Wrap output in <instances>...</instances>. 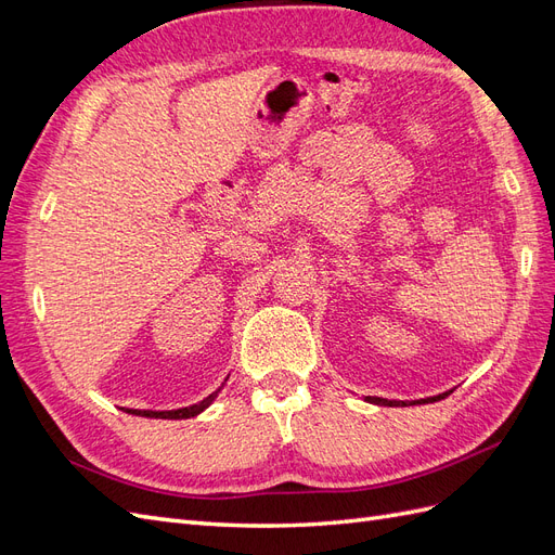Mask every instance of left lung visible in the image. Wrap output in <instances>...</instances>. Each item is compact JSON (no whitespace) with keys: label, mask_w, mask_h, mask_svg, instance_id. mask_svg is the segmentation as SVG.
<instances>
[{"label":"left lung","mask_w":555,"mask_h":555,"mask_svg":"<svg viewBox=\"0 0 555 555\" xmlns=\"http://www.w3.org/2000/svg\"><path fill=\"white\" fill-rule=\"evenodd\" d=\"M447 393H440V396H433V398H424V400H414V402H435V400H442ZM367 402H373V405H384V408H393V405H408L405 400H386V398H377V396H365ZM414 402H410V405H414Z\"/></svg>","instance_id":"8db88e82"}]
</instances>
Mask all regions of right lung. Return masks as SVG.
<instances>
[{"label": "right lung", "instance_id": "1", "mask_svg": "<svg viewBox=\"0 0 555 555\" xmlns=\"http://www.w3.org/2000/svg\"><path fill=\"white\" fill-rule=\"evenodd\" d=\"M220 389H222V386H220ZM220 389H217L215 393H210L208 398H204L201 402H196V405H190V408H180V410H127V412L137 414V416H147V418H190V416L201 414L206 408H210V402L217 398Z\"/></svg>", "mask_w": 555, "mask_h": 555}]
</instances>
